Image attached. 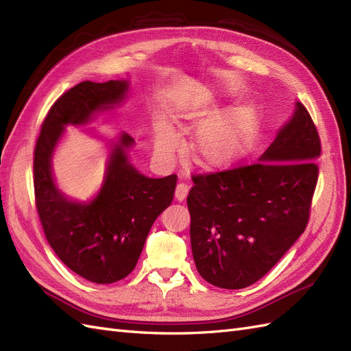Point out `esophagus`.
I'll return each instance as SVG.
<instances>
[{
  "instance_id": "esophagus-1",
  "label": "esophagus",
  "mask_w": 351,
  "mask_h": 351,
  "mask_svg": "<svg viewBox=\"0 0 351 351\" xmlns=\"http://www.w3.org/2000/svg\"><path fill=\"white\" fill-rule=\"evenodd\" d=\"M188 190H190V188H188L186 184H178L176 185V190H175V199L178 202H184L186 199Z\"/></svg>"
}]
</instances>
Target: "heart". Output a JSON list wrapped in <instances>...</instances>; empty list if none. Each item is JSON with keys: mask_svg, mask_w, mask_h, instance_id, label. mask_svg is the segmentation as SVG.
<instances>
[{"mask_svg": "<svg viewBox=\"0 0 351 351\" xmlns=\"http://www.w3.org/2000/svg\"><path fill=\"white\" fill-rule=\"evenodd\" d=\"M219 95L202 88L176 110L181 128L195 129V161L206 170H222L237 165L254 148L261 130L263 115L255 105H241L217 115ZM179 145V134L169 117L154 120V148L157 156L169 158Z\"/></svg>", "mask_w": 351, "mask_h": 351, "instance_id": "1", "label": "heart"}]
</instances>
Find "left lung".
I'll return each instance as SVG.
<instances>
[{"mask_svg":"<svg viewBox=\"0 0 351 351\" xmlns=\"http://www.w3.org/2000/svg\"><path fill=\"white\" fill-rule=\"evenodd\" d=\"M320 139L295 102L255 165L193 178L186 204L197 271L222 289H243L271 269L302 234L317 184Z\"/></svg>","mask_w":351,"mask_h":351,"instance_id":"left-lung-1","label":"left lung"}]
</instances>
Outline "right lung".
Returning <instances> with one entry per match:
<instances>
[{"instance_id":"1","label":"right lung","mask_w":351,"mask_h":351,"mask_svg":"<svg viewBox=\"0 0 351 351\" xmlns=\"http://www.w3.org/2000/svg\"><path fill=\"white\" fill-rule=\"evenodd\" d=\"M129 92V80L77 84L50 108L35 147V200L44 234L62 263L99 285L119 282L136 267L152 223L173 200L176 175L141 173L129 158L134 141L121 132L108 142L101 188L82 202L58 186L51 160L66 128L117 110Z\"/></svg>"}]
</instances>
